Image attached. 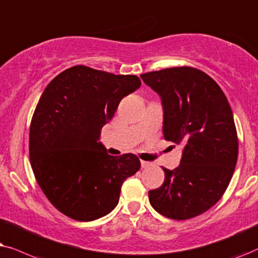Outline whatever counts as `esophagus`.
Here are the masks:
<instances>
[{
	"instance_id": "34e87169",
	"label": "esophagus",
	"mask_w": 258,
	"mask_h": 258,
	"mask_svg": "<svg viewBox=\"0 0 258 258\" xmlns=\"http://www.w3.org/2000/svg\"><path fill=\"white\" fill-rule=\"evenodd\" d=\"M140 164H142L143 169H146V167H150L151 165H152V163H150V161H145V160L140 161Z\"/></svg>"
}]
</instances>
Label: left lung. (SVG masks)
<instances>
[{
  "label": "left lung",
  "mask_w": 258,
  "mask_h": 258,
  "mask_svg": "<svg viewBox=\"0 0 258 258\" xmlns=\"http://www.w3.org/2000/svg\"><path fill=\"white\" fill-rule=\"evenodd\" d=\"M140 78L160 97L164 138L184 146L179 166L163 167L164 184L149 191L150 203L167 218L196 217L221 199L235 171L238 139L231 107L214 79L196 68Z\"/></svg>",
  "instance_id": "1"
}]
</instances>
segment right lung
<instances>
[{"label":"right lung","mask_w":258,"mask_h":258,"mask_svg":"<svg viewBox=\"0 0 258 258\" xmlns=\"http://www.w3.org/2000/svg\"><path fill=\"white\" fill-rule=\"evenodd\" d=\"M140 85L137 75L74 66L43 91L30 123V165L63 215L80 222L104 217L118 205L123 180L139 171L135 154L109 156L100 133L121 99Z\"/></svg>","instance_id":"right-lung-1"}]
</instances>
